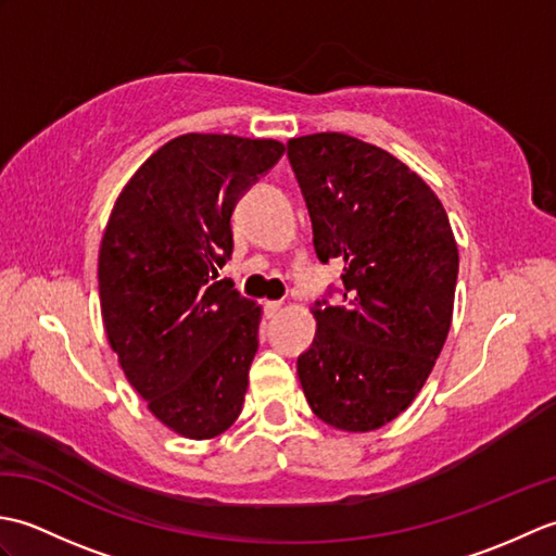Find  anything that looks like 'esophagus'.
<instances>
[{"instance_id": "obj_1", "label": "esophagus", "mask_w": 556, "mask_h": 556, "mask_svg": "<svg viewBox=\"0 0 556 556\" xmlns=\"http://www.w3.org/2000/svg\"><path fill=\"white\" fill-rule=\"evenodd\" d=\"M281 308H285V305H281V301H267L265 303V313L271 317V315H277Z\"/></svg>"}]
</instances>
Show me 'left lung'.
I'll use <instances>...</instances> for the list:
<instances>
[{
	"label": "left lung",
	"instance_id": "obj_1",
	"mask_svg": "<svg viewBox=\"0 0 556 556\" xmlns=\"http://www.w3.org/2000/svg\"><path fill=\"white\" fill-rule=\"evenodd\" d=\"M320 263H344L341 303L317 301L299 356L313 413L370 432L404 413L446 341L458 248L440 198L387 150L346 134L287 143Z\"/></svg>",
	"mask_w": 556,
	"mask_h": 556
}]
</instances>
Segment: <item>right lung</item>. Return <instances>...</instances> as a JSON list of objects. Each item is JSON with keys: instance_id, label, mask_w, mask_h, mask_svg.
<instances>
[{"instance_id": "obj_1", "label": "right lung", "mask_w": 556, "mask_h": 556, "mask_svg": "<svg viewBox=\"0 0 556 556\" xmlns=\"http://www.w3.org/2000/svg\"><path fill=\"white\" fill-rule=\"evenodd\" d=\"M281 155L269 138H174L124 186L102 236L110 346L152 416L188 440L222 434L243 408L263 311L219 269L236 203Z\"/></svg>"}]
</instances>
